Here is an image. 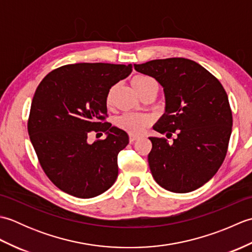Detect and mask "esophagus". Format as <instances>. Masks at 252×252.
<instances>
[{
  "mask_svg": "<svg viewBox=\"0 0 252 252\" xmlns=\"http://www.w3.org/2000/svg\"><path fill=\"white\" fill-rule=\"evenodd\" d=\"M129 140H130V142H131V143H133V142H135V141H137V140H138V136H135V135H133V134H130Z\"/></svg>",
  "mask_w": 252,
  "mask_h": 252,
  "instance_id": "obj_1",
  "label": "esophagus"
}]
</instances>
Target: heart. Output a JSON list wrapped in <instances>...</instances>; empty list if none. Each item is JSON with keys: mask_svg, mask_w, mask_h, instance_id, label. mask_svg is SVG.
Instances as JSON below:
<instances>
[{"mask_svg": "<svg viewBox=\"0 0 252 252\" xmlns=\"http://www.w3.org/2000/svg\"><path fill=\"white\" fill-rule=\"evenodd\" d=\"M154 83L153 80L143 76V74H137V76H134L131 80V84L133 89L135 90V92L140 95L144 90H145L149 84ZM114 91L115 89L111 88L108 92L106 94V105L107 106H111L112 104V97H114ZM152 119L151 117L147 115H138V114H125L118 118L116 121V125L118 127L125 130L126 132L130 133V134H140L147 126L151 125Z\"/></svg>", "mask_w": 252, "mask_h": 252, "instance_id": "b5f03b06", "label": "heart"}]
</instances>
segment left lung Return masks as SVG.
<instances>
[{"mask_svg":"<svg viewBox=\"0 0 252 252\" xmlns=\"http://www.w3.org/2000/svg\"><path fill=\"white\" fill-rule=\"evenodd\" d=\"M136 71L162 85L165 112L154 130L167 137H149L148 164L164 189L189 192L215 175L225 159L233 117L220 81L194 61L175 57L134 65Z\"/></svg>","mask_w":252,"mask_h":252,"instance_id":"8db88e82","label":"left lung"}]
</instances>
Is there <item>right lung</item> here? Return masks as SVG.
Masks as SVG:
<instances>
[{
	"mask_svg": "<svg viewBox=\"0 0 252 252\" xmlns=\"http://www.w3.org/2000/svg\"><path fill=\"white\" fill-rule=\"evenodd\" d=\"M132 72V65L80 63L46 74L31 103L28 133L39 162L53 184L78 198H92L114 185L118 154L126 132L106 121V94ZM106 132L91 144L90 132Z\"/></svg>",
	"mask_w": 252,
	"mask_h": 252,
	"instance_id": "1",
	"label": "right lung"
}]
</instances>
